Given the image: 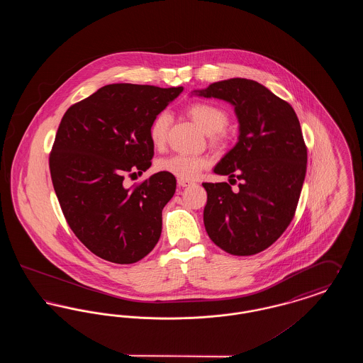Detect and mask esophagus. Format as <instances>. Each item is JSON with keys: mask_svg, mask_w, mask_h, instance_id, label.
<instances>
[{"mask_svg": "<svg viewBox=\"0 0 363 363\" xmlns=\"http://www.w3.org/2000/svg\"><path fill=\"white\" fill-rule=\"evenodd\" d=\"M190 185H193V182L189 181V179H178V186H181V188H186V186H190Z\"/></svg>", "mask_w": 363, "mask_h": 363, "instance_id": "esophagus-1", "label": "esophagus"}]
</instances>
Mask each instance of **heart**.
Listing matches in <instances>:
<instances>
[{"label": "heart", "instance_id": "1", "mask_svg": "<svg viewBox=\"0 0 363 363\" xmlns=\"http://www.w3.org/2000/svg\"><path fill=\"white\" fill-rule=\"evenodd\" d=\"M188 113L190 118L208 136L222 132L228 122L225 110L215 104L204 102L191 104ZM169 125L170 116L167 113H160L152 122L150 129V138L155 147L164 144L167 138ZM207 159L203 156L177 154L157 160L156 169L163 173L172 174L181 179H193L207 167Z\"/></svg>", "mask_w": 363, "mask_h": 363}]
</instances>
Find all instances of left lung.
Masks as SVG:
<instances>
[{"label": "left lung", "instance_id": "left-lung-1", "mask_svg": "<svg viewBox=\"0 0 363 363\" xmlns=\"http://www.w3.org/2000/svg\"><path fill=\"white\" fill-rule=\"evenodd\" d=\"M193 95L225 101L238 120V141L213 173L240 179V190L234 193L227 182L203 184L208 235L230 255L259 253L293 220L305 181L308 152L298 117L267 86L241 77L194 89Z\"/></svg>", "mask_w": 363, "mask_h": 363}]
</instances>
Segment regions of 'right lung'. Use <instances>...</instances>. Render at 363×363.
I'll return each instance as SVG.
<instances>
[{
    "label": "right lung",
    "instance_id": "obj_1",
    "mask_svg": "<svg viewBox=\"0 0 363 363\" xmlns=\"http://www.w3.org/2000/svg\"><path fill=\"white\" fill-rule=\"evenodd\" d=\"M182 91L108 84L70 106L61 120L50 154L52 186L72 231L101 259L138 262L160 238L175 177L159 172L125 188L123 175L151 167V125Z\"/></svg>",
    "mask_w": 363,
    "mask_h": 363
}]
</instances>
